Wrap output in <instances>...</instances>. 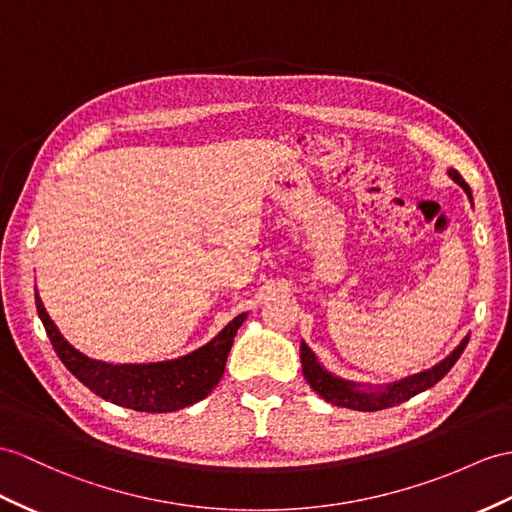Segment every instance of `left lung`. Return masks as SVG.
Segmentation results:
<instances>
[{
  "mask_svg": "<svg viewBox=\"0 0 512 512\" xmlns=\"http://www.w3.org/2000/svg\"><path fill=\"white\" fill-rule=\"evenodd\" d=\"M447 176H450L458 186H463V191L469 195L471 204L473 197L469 191V184L463 180V176L456 169H447ZM469 343V336H465L463 341L458 343L456 350L445 356L441 363H436L434 367L413 373V376H406L402 380H395L391 384H360V382H352V380H343L339 376H334L326 367H323L315 352L302 341L299 345V358H302V371L306 382L313 386V391L319 393L323 400L341 406V408H352V410H363V413H371V410H382V408H391L402 404L410 397H415L417 393H423L430 386H434L439 382L447 371L454 367L456 360L460 358V354L465 352V347Z\"/></svg>",
  "mask_w": 512,
  "mask_h": 512,
  "instance_id": "left-lung-1",
  "label": "left lung"
}]
</instances>
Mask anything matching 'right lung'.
Wrapping results in <instances>:
<instances>
[{"instance_id": "add662e5", "label": "right lung", "mask_w": 512, "mask_h": 512, "mask_svg": "<svg viewBox=\"0 0 512 512\" xmlns=\"http://www.w3.org/2000/svg\"><path fill=\"white\" fill-rule=\"evenodd\" d=\"M34 297L45 332L62 365L102 400L139 413H173L204 400L219 384L236 330L247 319V313L234 317L213 341L186 356L162 363L112 365L78 352L49 319L39 291H34Z\"/></svg>"}]
</instances>
